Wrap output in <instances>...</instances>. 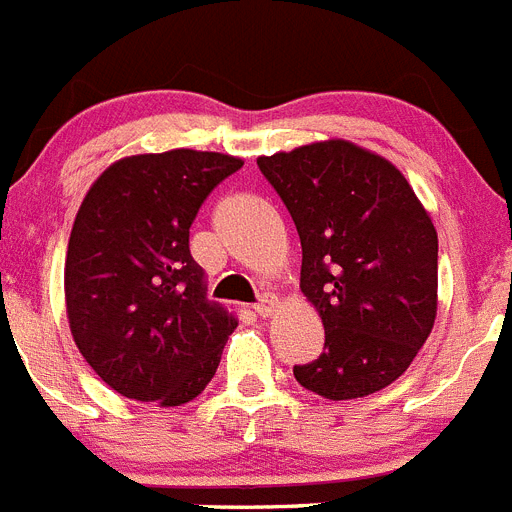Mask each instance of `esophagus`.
Wrapping results in <instances>:
<instances>
[{
  "label": "esophagus",
  "instance_id": "1",
  "mask_svg": "<svg viewBox=\"0 0 512 512\" xmlns=\"http://www.w3.org/2000/svg\"><path fill=\"white\" fill-rule=\"evenodd\" d=\"M252 309H255L257 317H270V314H273V309H275V299H273V296H260V299L255 301V306H252Z\"/></svg>",
  "mask_w": 512,
  "mask_h": 512
}]
</instances>
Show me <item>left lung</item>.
I'll list each match as a JSON object with an SVG mask.
<instances>
[{"mask_svg":"<svg viewBox=\"0 0 512 512\" xmlns=\"http://www.w3.org/2000/svg\"><path fill=\"white\" fill-rule=\"evenodd\" d=\"M301 239V291L324 324L304 389L355 399L397 381L435 322L438 234L402 172L348 141L257 159Z\"/></svg>","mask_w":512,"mask_h":512,"instance_id":"obj_1","label":"left lung"}]
</instances>
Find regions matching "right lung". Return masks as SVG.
I'll use <instances>...</instances> for the list:
<instances>
[{
  "instance_id": "obj_1",
  "label": "right lung",
  "mask_w": 512,
  "mask_h": 512,
  "mask_svg": "<svg viewBox=\"0 0 512 512\" xmlns=\"http://www.w3.org/2000/svg\"><path fill=\"white\" fill-rule=\"evenodd\" d=\"M239 167L216 151L141 154L84 195L66 250V314L84 361L123 397L177 407L219 368L237 319L206 299L190 226Z\"/></svg>"
}]
</instances>
